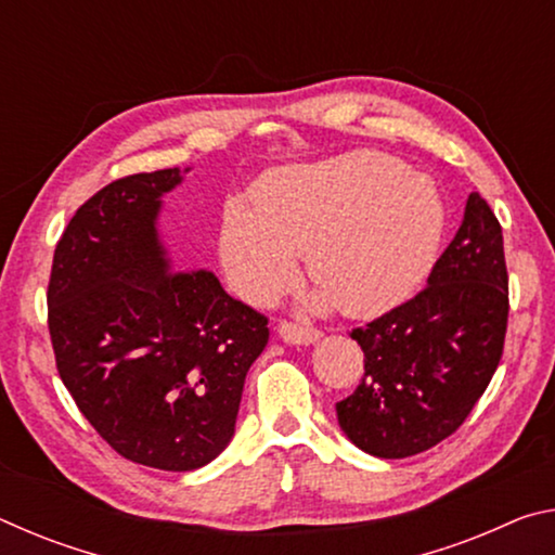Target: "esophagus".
Wrapping results in <instances>:
<instances>
[{"label":"esophagus","instance_id":"34e87169","mask_svg":"<svg viewBox=\"0 0 555 555\" xmlns=\"http://www.w3.org/2000/svg\"><path fill=\"white\" fill-rule=\"evenodd\" d=\"M279 335L281 340H286L291 345H313L318 337H321V331L308 325H298V323H279Z\"/></svg>","mask_w":555,"mask_h":555}]
</instances>
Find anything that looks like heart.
<instances>
[{"mask_svg": "<svg viewBox=\"0 0 555 555\" xmlns=\"http://www.w3.org/2000/svg\"><path fill=\"white\" fill-rule=\"evenodd\" d=\"M448 208L436 183L401 158L357 149L274 168L251 188V212L228 205L220 259L234 294L264 304L296 279V259L337 306L370 321L416 294L436 267Z\"/></svg>", "mask_w": 555, "mask_h": 555, "instance_id": "b5f03b06", "label": "heart"}]
</instances>
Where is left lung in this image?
Listing matches in <instances>:
<instances>
[{"label":"left lung","instance_id":"1","mask_svg":"<svg viewBox=\"0 0 555 555\" xmlns=\"http://www.w3.org/2000/svg\"><path fill=\"white\" fill-rule=\"evenodd\" d=\"M506 315L500 220L480 193H469L463 224L426 288L350 333L364 352V377L335 403L345 436L387 460L453 436L502 360Z\"/></svg>","mask_w":555,"mask_h":555}]
</instances>
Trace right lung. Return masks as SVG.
<instances>
[{
	"instance_id": "add662e5",
	"label": "right lung",
	"mask_w": 555,
	"mask_h": 555,
	"mask_svg": "<svg viewBox=\"0 0 555 555\" xmlns=\"http://www.w3.org/2000/svg\"><path fill=\"white\" fill-rule=\"evenodd\" d=\"M183 173L119 178L82 203L49 281L65 389L121 457L168 473L198 469L228 448L244 377L269 343L267 318L212 271H173L156 220Z\"/></svg>"
}]
</instances>
